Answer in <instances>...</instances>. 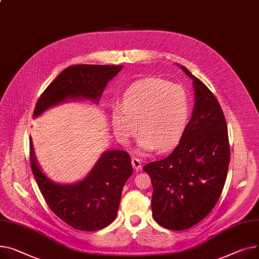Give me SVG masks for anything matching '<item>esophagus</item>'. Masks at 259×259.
<instances>
[{
  "mask_svg": "<svg viewBox=\"0 0 259 259\" xmlns=\"http://www.w3.org/2000/svg\"><path fill=\"white\" fill-rule=\"evenodd\" d=\"M131 161H132V166H133V168L135 170H139V169L142 168V161H141V159L136 158V157H133Z\"/></svg>",
  "mask_w": 259,
  "mask_h": 259,
  "instance_id": "esophagus-1",
  "label": "esophagus"
}]
</instances>
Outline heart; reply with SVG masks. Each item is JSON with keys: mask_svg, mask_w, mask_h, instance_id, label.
Listing matches in <instances>:
<instances>
[{"mask_svg": "<svg viewBox=\"0 0 259 259\" xmlns=\"http://www.w3.org/2000/svg\"><path fill=\"white\" fill-rule=\"evenodd\" d=\"M189 110L191 101L182 85L148 78L136 82L124 94L123 106L112 110L111 124L116 139L124 145L140 129L141 152L156 147L167 150L181 137Z\"/></svg>", "mask_w": 259, "mask_h": 259, "instance_id": "1", "label": "heart"}]
</instances>
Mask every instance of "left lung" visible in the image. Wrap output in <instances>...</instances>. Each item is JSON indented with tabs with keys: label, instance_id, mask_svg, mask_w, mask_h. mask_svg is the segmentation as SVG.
<instances>
[{
	"label": "left lung",
	"instance_id": "1",
	"mask_svg": "<svg viewBox=\"0 0 259 259\" xmlns=\"http://www.w3.org/2000/svg\"><path fill=\"white\" fill-rule=\"evenodd\" d=\"M180 67L193 80V115L174 151L143 167L153 185V218L170 230L191 228L209 214L230 161L227 124L219 101L185 66Z\"/></svg>",
	"mask_w": 259,
	"mask_h": 259
}]
</instances>
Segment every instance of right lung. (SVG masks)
<instances>
[{"mask_svg":"<svg viewBox=\"0 0 259 259\" xmlns=\"http://www.w3.org/2000/svg\"><path fill=\"white\" fill-rule=\"evenodd\" d=\"M123 65L77 64L62 71L39 97L34 108L36 117L66 100L99 102L103 91ZM32 173L51 210L67 225L81 231L105 228L116 217L123 187L132 175L130 155L110 150L102 156L88 177L74 184L52 182L39 168L30 141Z\"/></svg>","mask_w":259,"mask_h":259,"instance_id":"right-lung-1","label":"right lung"}]
</instances>
